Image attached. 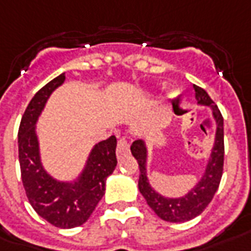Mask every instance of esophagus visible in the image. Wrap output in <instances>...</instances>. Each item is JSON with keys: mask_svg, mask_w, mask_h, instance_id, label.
<instances>
[{"mask_svg": "<svg viewBox=\"0 0 251 251\" xmlns=\"http://www.w3.org/2000/svg\"><path fill=\"white\" fill-rule=\"evenodd\" d=\"M126 154H129V143L126 141V139H119L117 144V156L122 158Z\"/></svg>", "mask_w": 251, "mask_h": 251, "instance_id": "obj_1", "label": "esophagus"}]
</instances>
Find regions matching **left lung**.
Returning <instances> with one entry per match:
<instances>
[{
	"label": "left lung",
	"instance_id": "obj_1",
	"mask_svg": "<svg viewBox=\"0 0 251 251\" xmlns=\"http://www.w3.org/2000/svg\"><path fill=\"white\" fill-rule=\"evenodd\" d=\"M195 99L199 105L209 107L211 110V117L216 124L214 130V141L210 150L209 159L201 178L187 194L181 197H165L154 190L148 178V147L146 140H136L130 146L132 155L139 163L140 177L139 190L148 206L155 211L158 217H161L169 223H185L195 219L207 207L216 191L219 188L220 180L223 176V165H224V119L220 112L219 107L213 103L210 96L206 90L194 85Z\"/></svg>",
	"mask_w": 251,
	"mask_h": 251
}]
</instances>
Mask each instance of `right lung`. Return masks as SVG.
Segmentation results:
<instances>
[{"label": "right lung", "instance_id": "right-lung-1", "mask_svg": "<svg viewBox=\"0 0 251 251\" xmlns=\"http://www.w3.org/2000/svg\"><path fill=\"white\" fill-rule=\"evenodd\" d=\"M64 81L63 73L34 95L20 121L18 146L22 181L32 209L52 226L68 229L86 223L101 201L105 180L117 166V139L111 136L95 144L73 180H60L48 172L41 158L37 124L50 95Z\"/></svg>", "mask_w": 251, "mask_h": 251}]
</instances>
